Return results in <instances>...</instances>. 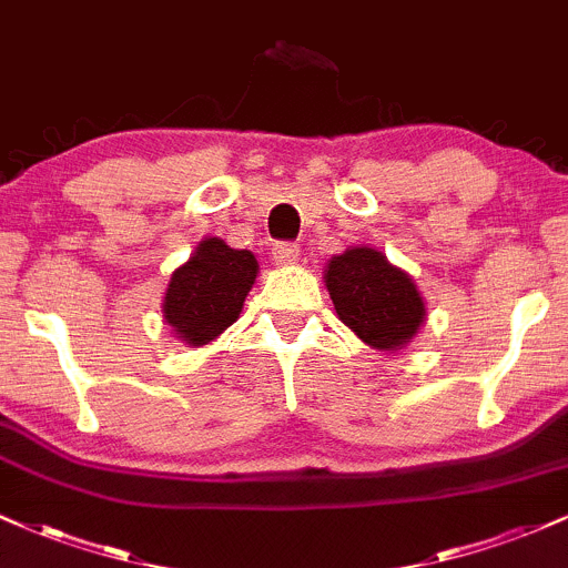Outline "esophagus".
<instances>
[{
    "label": "esophagus",
    "mask_w": 568,
    "mask_h": 568,
    "mask_svg": "<svg viewBox=\"0 0 568 568\" xmlns=\"http://www.w3.org/2000/svg\"><path fill=\"white\" fill-rule=\"evenodd\" d=\"M298 245L293 243H277L275 247H272V262H275L277 266H291L298 262Z\"/></svg>",
    "instance_id": "obj_1"
}]
</instances>
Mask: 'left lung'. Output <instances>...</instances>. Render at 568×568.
<instances>
[{
  "mask_svg": "<svg viewBox=\"0 0 568 568\" xmlns=\"http://www.w3.org/2000/svg\"><path fill=\"white\" fill-rule=\"evenodd\" d=\"M323 283L338 321L368 347L403 349L425 325L427 306L414 277L376 247L352 245L331 256Z\"/></svg>",
  "mask_w": 568,
  "mask_h": 568,
  "instance_id": "obj_1",
  "label": "left lung"
}]
</instances>
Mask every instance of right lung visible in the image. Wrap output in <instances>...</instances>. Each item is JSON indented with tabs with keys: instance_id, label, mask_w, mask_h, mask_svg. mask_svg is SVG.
I'll return each mask as SVG.
<instances>
[{
	"instance_id": "add662e5",
	"label": "right lung",
	"mask_w": 568,
	"mask_h": 568,
	"mask_svg": "<svg viewBox=\"0 0 568 568\" xmlns=\"http://www.w3.org/2000/svg\"><path fill=\"white\" fill-rule=\"evenodd\" d=\"M258 275L251 251L230 247L221 237H205L168 280L162 321L179 342L205 347L224 334L243 312L245 296Z\"/></svg>"
}]
</instances>
